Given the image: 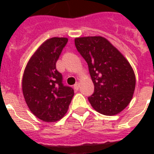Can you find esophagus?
Listing matches in <instances>:
<instances>
[{"instance_id":"obj_1","label":"esophagus","mask_w":154,"mask_h":154,"mask_svg":"<svg viewBox=\"0 0 154 154\" xmlns=\"http://www.w3.org/2000/svg\"><path fill=\"white\" fill-rule=\"evenodd\" d=\"M79 88H80V84H79V83H76V84H75L74 85H73V89H74L75 90H76V91H77V90L79 89Z\"/></svg>"}]
</instances>
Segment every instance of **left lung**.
I'll return each instance as SVG.
<instances>
[{"label":"left lung","mask_w":154,"mask_h":154,"mask_svg":"<svg viewBox=\"0 0 154 154\" xmlns=\"http://www.w3.org/2000/svg\"><path fill=\"white\" fill-rule=\"evenodd\" d=\"M75 45L88 64L94 93L88 97L92 107L101 114L113 116L129 105L136 77L122 53L102 37L75 38Z\"/></svg>","instance_id":"8db88e82"}]
</instances>
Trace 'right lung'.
<instances>
[{"mask_svg":"<svg viewBox=\"0 0 154 154\" xmlns=\"http://www.w3.org/2000/svg\"><path fill=\"white\" fill-rule=\"evenodd\" d=\"M66 37L46 40L33 53L24 71L22 91L29 110L42 121L55 122L67 112L74 95L73 89L62 83L56 63Z\"/></svg>","mask_w":154,"mask_h":154,"instance_id":"add662e5","label":"right lung"}]
</instances>
